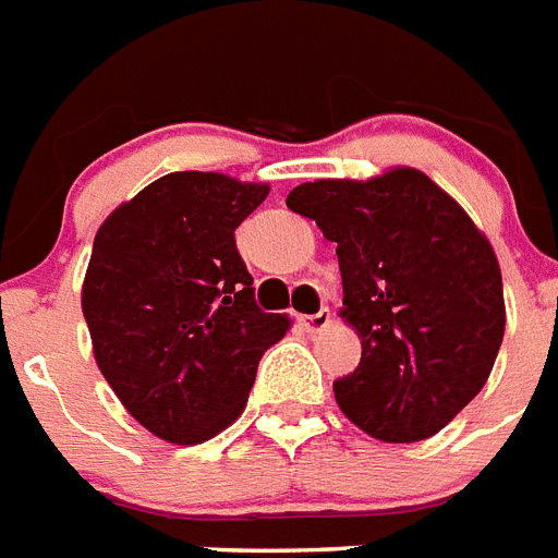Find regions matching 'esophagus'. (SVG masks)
Masks as SVG:
<instances>
[{"label": "esophagus", "instance_id": "1", "mask_svg": "<svg viewBox=\"0 0 558 558\" xmlns=\"http://www.w3.org/2000/svg\"><path fill=\"white\" fill-rule=\"evenodd\" d=\"M329 324H332V312L329 310H320L315 315H301V326L306 332H324Z\"/></svg>", "mask_w": 558, "mask_h": 558}]
</instances>
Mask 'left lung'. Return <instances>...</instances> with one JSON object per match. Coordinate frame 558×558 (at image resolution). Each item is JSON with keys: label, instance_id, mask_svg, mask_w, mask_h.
I'll list each match as a JSON object with an SVG mask.
<instances>
[{"label": "left lung", "instance_id": "left-lung-1", "mask_svg": "<svg viewBox=\"0 0 558 558\" xmlns=\"http://www.w3.org/2000/svg\"><path fill=\"white\" fill-rule=\"evenodd\" d=\"M287 206L338 243L341 315L361 364L335 381L347 418L378 441L436 436L487 384L505 338L487 234L424 171L301 183Z\"/></svg>", "mask_w": 558, "mask_h": 558}]
</instances>
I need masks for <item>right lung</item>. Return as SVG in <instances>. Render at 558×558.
Segmentation results:
<instances>
[{
	"instance_id": "right-lung-1",
	"label": "right lung",
	"mask_w": 558,
	"mask_h": 558,
	"mask_svg": "<svg viewBox=\"0 0 558 558\" xmlns=\"http://www.w3.org/2000/svg\"><path fill=\"white\" fill-rule=\"evenodd\" d=\"M266 183L171 171L102 220L83 280L99 373L162 441L203 444L246 410L292 320L257 310L234 229Z\"/></svg>"
}]
</instances>
